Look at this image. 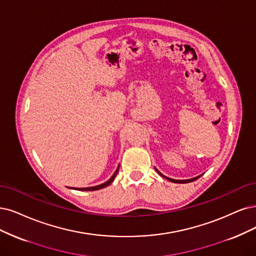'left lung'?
<instances>
[{
    "mask_svg": "<svg viewBox=\"0 0 256 256\" xmlns=\"http://www.w3.org/2000/svg\"><path fill=\"white\" fill-rule=\"evenodd\" d=\"M155 170L157 171V173L160 175V176H162L164 178H166V179H168V182H175V184H188V182H194V180H196V179H198L200 178L202 175H200V176H196V177H194V178H191V179H184V180H178V179H173V178H168V177H166V176H164V174H162L160 173L158 170L155 168Z\"/></svg>",
    "mask_w": 256,
    "mask_h": 256,
    "instance_id": "obj_1",
    "label": "left lung"
}]
</instances>
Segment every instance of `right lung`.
<instances>
[{"label": "right lung", "mask_w": 256, "mask_h": 256, "mask_svg": "<svg viewBox=\"0 0 256 256\" xmlns=\"http://www.w3.org/2000/svg\"><path fill=\"white\" fill-rule=\"evenodd\" d=\"M118 170H119V166H118L117 170L115 171V173L112 174V176L108 179V180L104 184H102L94 186H88V188H74V190H78V191H97V190H100V188H103L110 186L114 182V179H115V177H116V175L118 173Z\"/></svg>", "instance_id": "add662e5"}]
</instances>
